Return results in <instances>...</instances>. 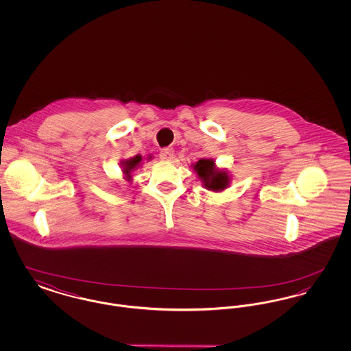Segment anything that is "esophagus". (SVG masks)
I'll list each match as a JSON object with an SVG mask.
<instances>
[{
    "mask_svg": "<svg viewBox=\"0 0 351 351\" xmlns=\"http://www.w3.org/2000/svg\"><path fill=\"white\" fill-rule=\"evenodd\" d=\"M173 155H175V151H173V149H169V147L163 149V150L160 151V154H159L160 159L165 160V162H169L173 158Z\"/></svg>",
    "mask_w": 351,
    "mask_h": 351,
    "instance_id": "1",
    "label": "esophagus"
}]
</instances>
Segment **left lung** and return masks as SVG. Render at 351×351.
I'll list each match as a JSON object with an SVG mask.
<instances>
[{"mask_svg":"<svg viewBox=\"0 0 351 351\" xmlns=\"http://www.w3.org/2000/svg\"><path fill=\"white\" fill-rule=\"evenodd\" d=\"M197 176L200 178L204 186L213 192H221L230 183V176L225 169H218L213 159H200L193 165Z\"/></svg>","mask_w":351,"mask_h":351,"instance_id":"8db88e82","label":"left lung"}]
</instances>
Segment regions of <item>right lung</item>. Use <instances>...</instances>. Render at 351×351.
Instances as JSON below:
<instances>
[{"label": "right lung", "instance_id": "1", "mask_svg": "<svg viewBox=\"0 0 351 351\" xmlns=\"http://www.w3.org/2000/svg\"><path fill=\"white\" fill-rule=\"evenodd\" d=\"M141 162H142V156L141 155H135L134 158L126 159V160L122 162V165H121L122 166V172L125 173L128 180L132 179V172H133L134 169L139 167Z\"/></svg>", "mask_w": 351, "mask_h": 351}]
</instances>
